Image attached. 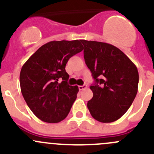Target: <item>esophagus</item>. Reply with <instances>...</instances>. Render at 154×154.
Here are the masks:
<instances>
[{
    "label": "esophagus",
    "mask_w": 154,
    "mask_h": 154,
    "mask_svg": "<svg viewBox=\"0 0 154 154\" xmlns=\"http://www.w3.org/2000/svg\"><path fill=\"white\" fill-rule=\"evenodd\" d=\"M86 88H87L86 85H83V86H79V89H80V90L86 89Z\"/></svg>",
    "instance_id": "esophagus-1"
}]
</instances>
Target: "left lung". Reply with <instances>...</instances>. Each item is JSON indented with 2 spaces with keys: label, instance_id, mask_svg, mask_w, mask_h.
Instances as JSON below:
<instances>
[{
  "label": "left lung",
  "instance_id": "8db88e82",
  "mask_svg": "<svg viewBox=\"0 0 154 154\" xmlns=\"http://www.w3.org/2000/svg\"><path fill=\"white\" fill-rule=\"evenodd\" d=\"M84 60L94 84L93 97L87 107L93 118L102 123L120 119L133 103L138 91L139 72L134 63L112 45L80 40Z\"/></svg>",
  "mask_w": 154,
  "mask_h": 154
}]
</instances>
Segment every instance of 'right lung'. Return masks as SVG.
I'll return each mask as SVG.
<instances>
[{
  "label": "right lung",
  "instance_id": "add662e5",
  "mask_svg": "<svg viewBox=\"0 0 154 154\" xmlns=\"http://www.w3.org/2000/svg\"><path fill=\"white\" fill-rule=\"evenodd\" d=\"M83 50L80 40L50 42L38 48L21 68L22 95L42 122L58 123L67 117L79 89L77 86L68 85L66 66L71 57Z\"/></svg>",
  "mask_w": 154,
  "mask_h": 154
}]
</instances>
